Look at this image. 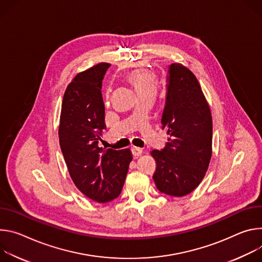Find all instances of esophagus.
I'll return each instance as SVG.
<instances>
[{"label":"esophagus","mask_w":262,"mask_h":262,"mask_svg":"<svg viewBox=\"0 0 262 262\" xmlns=\"http://www.w3.org/2000/svg\"><path fill=\"white\" fill-rule=\"evenodd\" d=\"M131 150H132V153H133L134 156H139V155H141V153H142V149L139 148V147L133 146V147L131 148Z\"/></svg>","instance_id":"1"}]
</instances>
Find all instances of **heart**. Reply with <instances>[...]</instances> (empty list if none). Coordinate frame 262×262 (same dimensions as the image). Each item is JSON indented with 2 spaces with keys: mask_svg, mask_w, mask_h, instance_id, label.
<instances>
[{
  "mask_svg": "<svg viewBox=\"0 0 262 262\" xmlns=\"http://www.w3.org/2000/svg\"><path fill=\"white\" fill-rule=\"evenodd\" d=\"M128 79L133 84L139 96L156 95L158 79L154 73L147 70L134 71L128 74Z\"/></svg>",
  "mask_w": 262,
  "mask_h": 262,
  "instance_id": "b5f03b06",
  "label": "heart"
}]
</instances>
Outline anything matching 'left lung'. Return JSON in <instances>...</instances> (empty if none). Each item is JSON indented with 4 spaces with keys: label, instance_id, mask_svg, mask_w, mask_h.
<instances>
[{
    "label": "left lung",
    "instance_id": "obj_1",
    "mask_svg": "<svg viewBox=\"0 0 262 262\" xmlns=\"http://www.w3.org/2000/svg\"><path fill=\"white\" fill-rule=\"evenodd\" d=\"M168 73L161 124L169 137L161 151L151 152L156 161L153 179L161 192L183 196L205 177L212 155V118L192 72L172 63Z\"/></svg>",
    "mask_w": 262,
    "mask_h": 262
}]
</instances>
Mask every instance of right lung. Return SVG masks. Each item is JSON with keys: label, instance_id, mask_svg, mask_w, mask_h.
<instances>
[{"label": "right lung", "instance_id": "right-lung-1", "mask_svg": "<svg viewBox=\"0 0 262 262\" xmlns=\"http://www.w3.org/2000/svg\"><path fill=\"white\" fill-rule=\"evenodd\" d=\"M110 63L101 62L75 76L68 85L61 106L60 148L77 188L89 199L106 203L118 198L124 186L130 149L99 147L105 124L102 81Z\"/></svg>", "mask_w": 262, "mask_h": 262}]
</instances>
